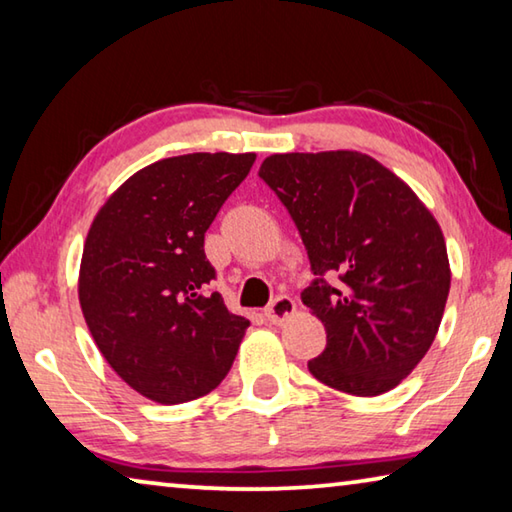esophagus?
<instances>
[{"instance_id": "obj_1", "label": "esophagus", "mask_w": 512, "mask_h": 512, "mask_svg": "<svg viewBox=\"0 0 512 512\" xmlns=\"http://www.w3.org/2000/svg\"><path fill=\"white\" fill-rule=\"evenodd\" d=\"M293 311H296V302H293L291 296H277L271 305L266 307V318L271 320L273 325H280L289 316H293Z\"/></svg>"}]
</instances>
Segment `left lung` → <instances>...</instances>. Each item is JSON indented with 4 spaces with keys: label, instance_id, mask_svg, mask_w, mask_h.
Returning <instances> with one entry per match:
<instances>
[{
    "label": "left lung",
    "instance_id": "obj_1",
    "mask_svg": "<svg viewBox=\"0 0 512 512\" xmlns=\"http://www.w3.org/2000/svg\"><path fill=\"white\" fill-rule=\"evenodd\" d=\"M259 178L287 207L314 273L300 298L327 345L309 372L350 395L391 391L443 320L452 273L440 225L409 185L357 151L277 153Z\"/></svg>",
    "mask_w": 512,
    "mask_h": 512
}]
</instances>
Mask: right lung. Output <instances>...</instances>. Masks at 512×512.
<instances>
[{
    "label": "right lung",
    "mask_w": 512,
    "mask_h": 512,
    "mask_svg": "<svg viewBox=\"0 0 512 512\" xmlns=\"http://www.w3.org/2000/svg\"><path fill=\"white\" fill-rule=\"evenodd\" d=\"M255 153H189L153 162L101 207L83 248L79 300L110 368L160 404L221 384L246 318L210 289L205 232Z\"/></svg>",
    "instance_id": "1"
}]
</instances>
